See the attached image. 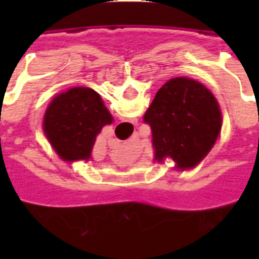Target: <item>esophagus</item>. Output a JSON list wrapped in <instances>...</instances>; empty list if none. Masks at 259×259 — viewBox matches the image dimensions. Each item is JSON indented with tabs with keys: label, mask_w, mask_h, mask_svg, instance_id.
Instances as JSON below:
<instances>
[{
	"label": "esophagus",
	"mask_w": 259,
	"mask_h": 259,
	"mask_svg": "<svg viewBox=\"0 0 259 259\" xmlns=\"http://www.w3.org/2000/svg\"><path fill=\"white\" fill-rule=\"evenodd\" d=\"M130 126H132V122H121V123H118L115 129L121 134H123V136H127L129 134Z\"/></svg>",
	"instance_id": "34e87169"
}]
</instances>
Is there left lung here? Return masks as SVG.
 Returning <instances> with one entry per match:
<instances>
[{"mask_svg":"<svg viewBox=\"0 0 259 259\" xmlns=\"http://www.w3.org/2000/svg\"><path fill=\"white\" fill-rule=\"evenodd\" d=\"M156 160L170 157L179 168L200 162L222 127L219 105L208 89L189 78H175L158 90L146 110Z\"/></svg>","mask_w":259,"mask_h":259,"instance_id":"obj_1","label":"left lung"}]
</instances>
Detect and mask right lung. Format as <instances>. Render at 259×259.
Returning a JSON list of instances; mask_svg holds the SVG:
<instances>
[{"label": "right lung", "mask_w": 259, "mask_h": 259, "mask_svg": "<svg viewBox=\"0 0 259 259\" xmlns=\"http://www.w3.org/2000/svg\"><path fill=\"white\" fill-rule=\"evenodd\" d=\"M111 121V114L94 90L75 87L51 102L44 132L63 160H87L98 133Z\"/></svg>", "instance_id": "1"}]
</instances>
